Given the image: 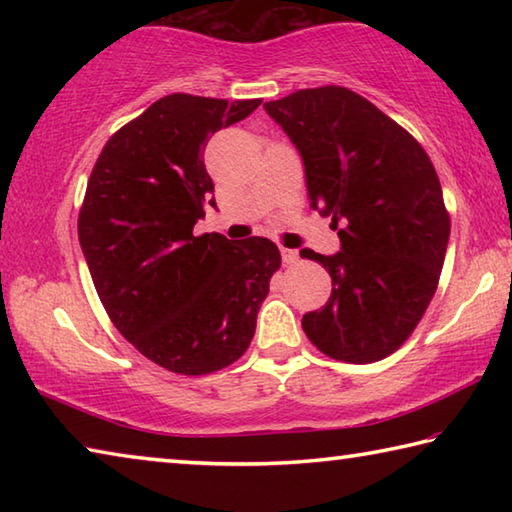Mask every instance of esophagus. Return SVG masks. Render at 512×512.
<instances>
[{"mask_svg": "<svg viewBox=\"0 0 512 512\" xmlns=\"http://www.w3.org/2000/svg\"><path fill=\"white\" fill-rule=\"evenodd\" d=\"M280 253H282V262H284V264H298V259H300L298 250H291V248H280Z\"/></svg>", "mask_w": 512, "mask_h": 512, "instance_id": "esophagus-1", "label": "esophagus"}]
</instances>
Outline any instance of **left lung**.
I'll list each match as a JSON object with an SVG mask.
<instances>
[{"instance_id": "left-lung-1", "label": "left lung", "mask_w": 512, "mask_h": 512, "mask_svg": "<svg viewBox=\"0 0 512 512\" xmlns=\"http://www.w3.org/2000/svg\"><path fill=\"white\" fill-rule=\"evenodd\" d=\"M305 164L309 205L332 216L341 250L305 248L332 277L323 309L302 316L327 357L372 363L409 339L436 293L449 214L422 146L368 99L339 85L264 103Z\"/></svg>"}]
</instances>
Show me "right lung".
<instances>
[{"instance_id": "1", "label": "right lung", "mask_w": 512, "mask_h": 512, "mask_svg": "<svg viewBox=\"0 0 512 512\" xmlns=\"http://www.w3.org/2000/svg\"><path fill=\"white\" fill-rule=\"evenodd\" d=\"M259 103L162 97L110 137L85 189L79 241L103 307L128 343L178 375H207L248 350L282 262L271 239L194 235L216 207L207 137Z\"/></svg>"}]
</instances>
